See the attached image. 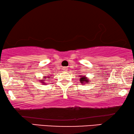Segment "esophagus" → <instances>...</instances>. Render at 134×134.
Masks as SVG:
<instances>
[{"instance_id": "esophagus-1", "label": "esophagus", "mask_w": 134, "mask_h": 134, "mask_svg": "<svg viewBox=\"0 0 134 134\" xmlns=\"http://www.w3.org/2000/svg\"><path fill=\"white\" fill-rule=\"evenodd\" d=\"M63 70H64V71H66V70H67V68H65V67H64V68H63Z\"/></svg>"}]
</instances>
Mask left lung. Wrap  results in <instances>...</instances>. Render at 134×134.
I'll return each mask as SVG.
<instances>
[{
    "mask_svg": "<svg viewBox=\"0 0 134 134\" xmlns=\"http://www.w3.org/2000/svg\"><path fill=\"white\" fill-rule=\"evenodd\" d=\"M80 82L82 83V84H84V83H87L88 82H89V79L87 78V77L83 76V75H80Z\"/></svg>",
    "mask_w": 134,
    "mask_h": 134,
    "instance_id": "8db88e82",
    "label": "left lung"
}]
</instances>
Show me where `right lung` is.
Listing matches in <instances>:
<instances>
[{
  "label": "right lung",
  "mask_w": 134,
  "mask_h": 134,
  "mask_svg": "<svg viewBox=\"0 0 134 134\" xmlns=\"http://www.w3.org/2000/svg\"><path fill=\"white\" fill-rule=\"evenodd\" d=\"M43 79H41V80H39V82H41L42 84H45L46 83V82H45V80H46V78H49V79H47V80H49V79H51V77H50L49 76H43Z\"/></svg>",
  "instance_id": "right-lung-1"
}]
</instances>
